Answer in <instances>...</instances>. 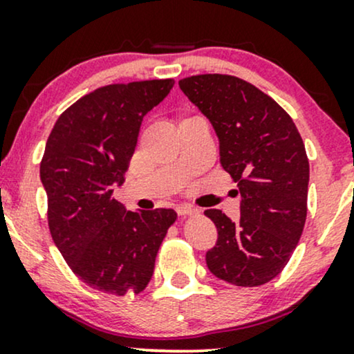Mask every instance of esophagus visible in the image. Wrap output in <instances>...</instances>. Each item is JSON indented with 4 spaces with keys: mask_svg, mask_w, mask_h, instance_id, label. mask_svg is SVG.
I'll return each instance as SVG.
<instances>
[{
    "mask_svg": "<svg viewBox=\"0 0 354 354\" xmlns=\"http://www.w3.org/2000/svg\"><path fill=\"white\" fill-rule=\"evenodd\" d=\"M198 213H200V209L194 208V206H189V205H183V206H180V208H178V214H180V216H183V218L194 216V214H198Z\"/></svg>",
    "mask_w": 354,
    "mask_h": 354,
    "instance_id": "34e87169",
    "label": "esophagus"
}]
</instances>
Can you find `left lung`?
<instances>
[{
    "mask_svg": "<svg viewBox=\"0 0 354 354\" xmlns=\"http://www.w3.org/2000/svg\"><path fill=\"white\" fill-rule=\"evenodd\" d=\"M180 88L213 124L219 161L241 194L238 223L221 209L205 211L218 230L206 265L234 286H261L288 265L306 221L310 163L301 135L273 98L236 76H189Z\"/></svg>",
    "mask_w": 354,
    "mask_h": 354,
    "instance_id": "left-lung-1",
    "label": "left lung"
}]
</instances>
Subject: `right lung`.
<instances>
[{"mask_svg": "<svg viewBox=\"0 0 354 354\" xmlns=\"http://www.w3.org/2000/svg\"><path fill=\"white\" fill-rule=\"evenodd\" d=\"M173 84L169 78L95 89L61 113L46 141L39 176L51 238L73 273L103 293L140 295L148 286L158 250L178 218L166 208L126 211L113 198L141 121Z\"/></svg>", "mask_w": 354, "mask_h": 354, "instance_id": "right-lung-1", "label": "right lung"}]
</instances>
